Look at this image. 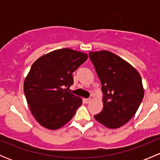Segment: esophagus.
<instances>
[{
  "mask_svg": "<svg viewBox=\"0 0 160 160\" xmlns=\"http://www.w3.org/2000/svg\"><path fill=\"white\" fill-rule=\"evenodd\" d=\"M83 101H84V102L86 103V104H88V103H90V101H91V99H90V98H87V99H84Z\"/></svg>",
  "mask_w": 160,
  "mask_h": 160,
  "instance_id": "1",
  "label": "esophagus"
}]
</instances>
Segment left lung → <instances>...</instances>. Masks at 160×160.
I'll return each instance as SVG.
<instances>
[{
	"label": "left lung",
	"instance_id": "left-lung-1",
	"mask_svg": "<svg viewBox=\"0 0 160 160\" xmlns=\"http://www.w3.org/2000/svg\"><path fill=\"white\" fill-rule=\"evenodd\" d=\"M89 57L104 93L102 111L93 117L107 128H120L135 115L142 101L141 76L127 61L107 50L90 52Z\"/></svg>",
	"mask_w": 160,
	"mask_h": 160
}]
</instances>
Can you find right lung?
<instances>
[{"label": "right lung", "instance_id": "obj_1", "mask_svg": "<svg viewBox=\"0 0 160 160\" xmlns=\"http://www.w3.org/2000/svg\"><path fill=\"white\" fill-rule=\"evenodd\" d=\"M76 50H54L34 62L24 82L32 115L42 127L56 130L68 123L82 104V98L64 89L73 83L72 72L88 59Z\"/></svg>", "mask_w": 160, "mask_h": 160}]
</instances>
